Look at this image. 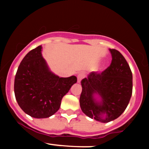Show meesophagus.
Wrapping results in <instances>:
<instances>
[{"instance_id":"obj_1","label":"esophagus","mask_w":149,"mask_h":149,"mask_svg":"<svg viewBox=\"0 0 149 149\" xmlns=\"http://www.w3.org/2000/svg\"><path fill=\"white\" fill-rule=\"evenodd\" d=\"M83 78H84V73H78V76H77V78H78V83H81V80Z\"/></svg>"}]
</instances>
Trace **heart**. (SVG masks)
Wrapping results in <instances>:
<instances>
[{
	"label": "heart",
	"mask_w": 149,
	"mask_h": 149,
	"mask_svg": "<svg viewBox=\"0 0 149 149\" xmlns=\"http://www.w3.org/2000/svg\"><path fill=\"white\" fill-rule=\"evenodd\" d=\"M106 69V65L104 64H102L97 67V71H103L104 69Z\"/></svg>",
	"instance_id": "obj_1"
}]
</instances>
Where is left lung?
Segmentation results:
<instances>
[{
  "instance_id": "1",
  "label": "left lung",
  "mask_w": 149,
  "mask_h": 149,
  "mask_svg": "<svg viewBox=\"0 0 149 149\" xmlns=\"http://www.w3.org/2000/svg\"><path fill=\"white\" fill-rule=\"evenodd\" d=\"M111 64L102 73L91 72L82 80L81 110L101 123L111 122L127 108L132 93V73L119 51L109 49Z\"/></svg>"
}]
</instances>
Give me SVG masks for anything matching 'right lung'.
<instances>
[{"label":"right lung","instance_id":"obj_1","mask_svg":"<svg viewBox=\"0 0 149 149\" xmlns=\"http://www.w3.org/2000/svg\"><path fill=\"white\" fill-rule=\"evenodd\" d=\"M77 82L75 76L60 78L49 69L42 46L31 50L19 66L15 95L20 108L35 118H45L59 109L63 97Z\"/></svg>","mask_w":149,"mask_h":149}]
</instances>
